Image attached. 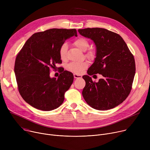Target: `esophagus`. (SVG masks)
Segmentation results:
<instances>
[{
	"mask_svg": "<svg viewBox=\"0 0 150 150\" xmlns=\"http://www.w3.org/2000/svg\"><path fill=\"white\" fill-rule=\"evenodd\" d=\"M74 76L75 78H80L82 77L81 75H78V74H74Z\"/></svg>",
	"mask_w": 150,
	"mask_h": 150,
	"instance_id": "esophagus-1",
	"label": "esophagus"
}]
</instances>
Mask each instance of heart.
Listing matches in <instances>:
<instances>
[{
  "instance_id": "1",
  "label": "heart",
  "mask_w": 150,
  "mask_h": 150,
  "mask_svg": "<svg viewBox=\"0 0 150 150\" xmlns=\"http://www.w3.org/2000/svg\"><path fill=\"white\" fill-rule=\"evenodd\" d=\"M74 45L79 50L86 51L85 56L90 60H92L96 57V50L94 48L90 47V43L88 40L84 38H79L76 39L74 42ZM67 44L63 43L60 47L59 54V57L63 62L67 60ZM88 66V63L87 61H84L81 62H71L68 64L66 66V69L75 74H82Z\"/></svg>"
}]
</instances>
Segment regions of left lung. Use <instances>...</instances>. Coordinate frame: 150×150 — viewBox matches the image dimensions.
<instances>
[{
    "instance_id": "left-lung-1",
    "label": "left lung",
    "mask_w": 150,
    "mask_h": 150,
    "mask_svg": "<svg viewBox=\"0 0 150 150\" xmlns=\"http://www.w3.org/2000/svg\"><path fill=\"white\" fill-rule=\"evenodd\" d=\"M82 36L93 40L96 57L84 75L86 86L83 96L87 103L96 110H108L119 105L128 97L135 74L133 54L121 36L103 28L78 29ZM101 74L98 82L90 75Z\"/></svg>"
}]
</instances>
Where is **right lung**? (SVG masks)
<instances>
[{
    "label": "right lung",
    "mask_w": 150,
    "mask_h": 150,
    "mask_svg": "<svg viewBox=\"0 0 150 150\" xmlns=\"http://www.w3.org/2000/svg\"><path fill=\"white\" fill-rule=\"evenodd\" d=\"M74 35L77 36L75 29H51L37 32L18 53L14 72L18 91L35 108L48 111L63 103L64 93L74 81L73 74L63 69L56 79L50 78V72L51 69H57V63H62L59 54L60 46Z\"/></svg>",
    "instance_id": "add662e5"
}]
</instances>
